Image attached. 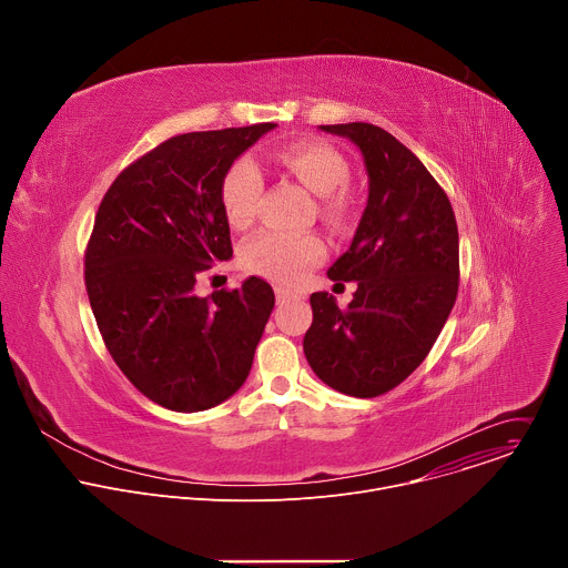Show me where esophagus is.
I'll return each mask as SVG.
<instances>
[{"label": "esophagus", "instance_id": "esophagus-1", "mask_svg": "<svg viewBox=\"0 0 568 568\" xmlns=\"http://www.w3.org/2000/svg\"><path fill=\"white\" fill-rule=\"evenodd\" d=\"M292 298H296V294H292L290 290L276 287V301H278V303H285V301H292Z\"/></svg>", "mask_w": 568, "mask_h": 568}]
</instances>
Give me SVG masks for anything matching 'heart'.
<instances>
[{"instance_id":"obj_1","label":"heart","mask_w":568,"mask_h":568,"mask_svg":"<svg viewBox=\"0 0 568 568\" xmlns=\"http://www.w3.org/2000/svg\"><path fill=\"white\" fill-rule=\"evenodd\" d=\"M276 164L296 178L307 191L321 195V213L331 222H344L351 209L346 191L339 186L348 180L346 156L328 143L296 141L274 152ZM263 182L250 159H237L224 171L217 189L220 206L233 229L254 222ZM323 256V242L312 235H287L263 231L242 247V267L274 283H296Z\"/></svg>"}]
</instances>
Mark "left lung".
I'll list each match as a JSON object with an SVG mask.
<instances>
[{
  "label": "left lung",
  "mask_w": 568,
  "mask_h": 568,
  "mask_svg": "<svg viewBox=\"0 0 568 568\" xmlns=\"http://www.w3.org/2000/svg\"><path fill=\"white\" fill-rule=\"evenodd\" d=\"M351 139L368 173V202L351 250L328 270L357 281L346 310L328 292L310 296L303 337L321 382L375 397L407 379L429 355L458 294V226L449 197L423 161L373 123L318 125Z\"/></svg>",
  "instance_id": "8db88e82"
}]
</instances>
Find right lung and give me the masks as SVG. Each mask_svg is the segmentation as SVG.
Instances as JSON below:
<instances>
[{"label": "right lung", "instance_id": "obj_1", "mask_svg": "<svg viewBox=\"0 0 568 568\" xmlns=\"http://www.w3.org/2000/svg\"><path fill=\"white\" fill-rule=\"evenodd\" d=\"M276 123L178 134L108 189L85 252V287L103 342L152 402L193 414L245 384L274 290L250 276L197 296L202 272L233 256L217 189Z\"/></svg>", "mask_w": 568, "mask_h": 568}]
</instances>
